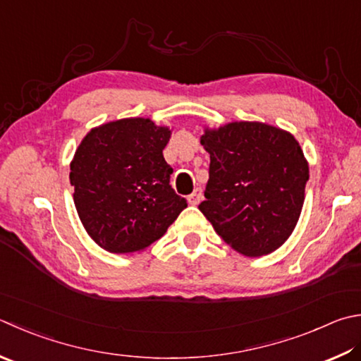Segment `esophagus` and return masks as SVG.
<instances>
[{
    "label": "esophagus",
    "instance_id": "34e87169",
    "mask_svg": "<svg viewBox=\"0 0 361 361\" xmlns=\"http://www.w3.org/2000/svg\"><path fill=\"white\" fill-rule=\"evenodd\" d=\"M202 200V190L201 188H195L192 195H188V202L192 204V206H198Z\"/></svg>",
    "mask_w": 361,
    "mask_h": 361
}]
</instances>
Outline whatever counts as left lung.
<instances>
[{
    "mask_svg": "<svg viewBox=\"0 0 361 361\" xmlns=\"http://www.w3.org/2000/svg\"><path fill=\"white\" fill-rule=\"evenodd\" d=\"M210 154L204 216L245 256H262L286 242L300 216L310 179L302 147L290 133L262 122H231L206 130Z\"/></svg>",
    "mask_w": 361,
    "mask_h": 361,
    "instance_id": "8db88e82",
    "label": "left lung"
}]
</instances>
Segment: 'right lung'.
<instances>
[{
    "instance_id": "add662e5",
    "label": "right lung",
    "mask_w": 361,
    "mask_h": 361,
    "mask_svg": "<svg viewBox=\"0 0 361 361\" xmlns=\"http://www.w3.org/2000/svg\"><path fill=\"white\" fill-rule=\"evenodd\" d=\"M169 137L151 119H121L92 128L75 152V207L87 234L110 253L145 250L187 207L163 159Z\"/></svg>"
}]
</instances>
